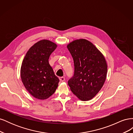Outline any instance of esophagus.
<instances>
[{
	"label": "esophagus",
	"instance_id": "1",
	"mask_svg": "<svg viewBox=\"0 0 133 133\" xmlns=\"http://www.w3.org/2000/svg\"><path fill=\"white\" fill-rule=\"evenodd\" d=\"M59 80H60V81H61V82H64V81H65V78H64V77H60Z\"/></svg>",
	"mask_w": 133,
	"mask_h": 133
}]
</instances>
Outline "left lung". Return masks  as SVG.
<instances>
[{
  "mask_svg": "<svg viewBox=\"0 0 133 133\" xmlns=\"http://www.w3.org/2000/svg\"><path fill=\"white\" fill-rule=\"evenodd\" d=\"M67 48L73 57L75 69L68 85L79 99L88 101L98 93L105 82L106 59L93 44L85 39L74 40Z\"/></svg>",
  "mask_w": 133,
  "mask_h": 133,
  "instance_id": "left-lung-1",
  "label": "left lung"
}]
</instances>
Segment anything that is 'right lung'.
<instances>
[{
	"label": "right lung",
	"instance_id": "1",
	"mask_svg": "<svg viewBox=\"0 0 133 133\" xmlns=\"http://www.w3.org/2000/svg\"><path fill=\"white\" fill-rule=\"evenodd\" d=\"M57 44L43 39L30 48L21 68V77L24 86L36 99L45 100L53 95L59 80L49 63L50 54Z\"/></svg>",
	"mask_w": 133,
	"mask_h": 133
}]
</instances>
